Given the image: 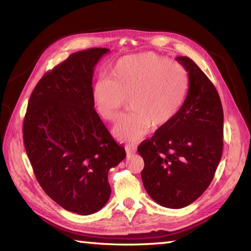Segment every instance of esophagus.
<instances>
[{
  "label": "esophagus",
  "instance_id": "1",
  "mask_svg": "<svg viewBox=\"0 0 251 251\" xmlns=\"http://www.w3.org/2000/svg\"><path fill=\"white\" fill-rule=\"evenodd\" d=\"M126 149V153H127V156H133V154L136 152V149L135 148H133V147H126L125 148Z\"/></svg>",
  "mask_w": 251,
  "mask_h": 251
}]
</instances>
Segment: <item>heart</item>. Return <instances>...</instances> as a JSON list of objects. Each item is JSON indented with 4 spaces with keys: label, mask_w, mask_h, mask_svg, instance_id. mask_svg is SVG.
Wrapping results in <instances>:
<instances>
[{
    "label": "heart",
    "mask_w": 251,
    "mask_h": 251,
    "mask_svg": "<svg viewBox=\"0 0 251 251\" xmlns=\"http://www.w3.org/2000/svg\"><path fill=\"white\" fill-rule=\"evenodd\" d=\"M189 90V75L176 61L154 52L121 58L107 80L94 85L92 99L103 120L116 122L128 98L130 113L114 127L116 138L136 143L151 126L169 124L180 112Z\"/></svg>",
    "instance_id": "b5f03b06"
}]
</instances>
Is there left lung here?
Segmentation results:
<instances>
[{
	"label": "left lung",
	"instance_id": "left-lung-1",
	"mask_svg": "<svg viewBox=\"0 0 251 251\" xmlns=\"http://www.w3.org/2000/svg\"><path fill=\"white\" fill-rule=\"evenodd\" d=\"M189 75L180 112L143 141L141 180L154 202L168 208L193 203L211 183L223 152L224 114L215 86L189 57H176Z\"/></svg>",
	"mask_w": 251,
	"mask_h": 251
}]
</instances>
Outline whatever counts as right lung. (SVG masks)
Segmentation results:
<instances>
[{"mask_svg": "<svg viewBox=\"0 0 251 251\" xmlns=\"http://www.w3.org/2000/svg\"><path fill=\"white\" fill-rule=\"evenodd\" d=\"M106 48L72 53L31 93L23 125L36 179L67 211L90 215L111 197L107 175L126 157L94 110V68Z\"/></svg>", "mask_w": 251, "mask_h": 251, "instance_id": "add662e5", "label": "right lung"}]
</instances>
